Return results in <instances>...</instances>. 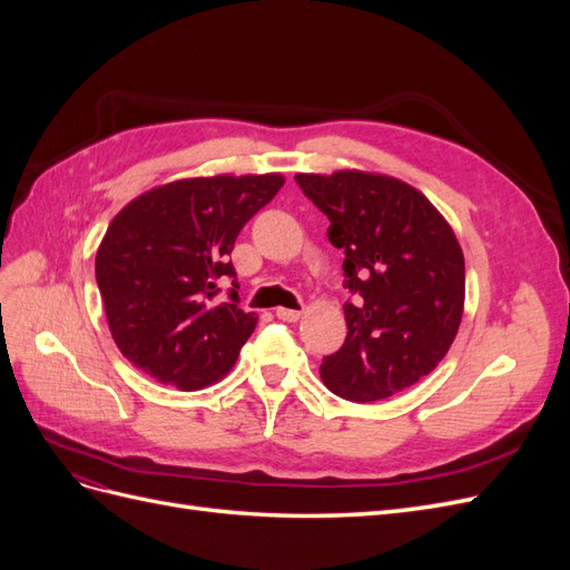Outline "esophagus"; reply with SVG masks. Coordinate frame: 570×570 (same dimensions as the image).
<instances>
[{"instance_id":"obj_1","label":"esophagus","mask_w":570,"mask_h":570,"mask_svg":"<svg viewBox=\"0 0 570 570\" xmlns=\"http://www.w3.org/2000/svg\"><path fill=\"white\" fill-rule=\"evenodd\" d=\"M275 316H278L281 321H287V323H295L302 318V312H297V308H285V306H278L275 308Z\"/></svg>"}]
</instances>
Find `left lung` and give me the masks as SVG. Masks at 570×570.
I'll return each mask as SVG.
<instances>
[{
	"mask_svg": "<svg viewBox=\"0 0 570 570\" xmlns=\"http://www.w3.org/2000/svg\"><path fill=\"white\" fill-rule=\"evenodd\" d=\"M295 180L331 220L356 299L344 302L347 340L325 356V387L352 402L416 385L450 352L465 299V266L446 218L409 183L344 168Z\"/></svg>",
	"mask_w": 570,
	"mask_h": 570,
	"instance_id": "8db88e82",
	"label": "left lung"
}]
</instances>
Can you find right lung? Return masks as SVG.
<instances>
[{"label": "right lung", "mask_w": 570, "mask_h": 570, "mask_svg": "<svg viewBox=\"0 0 570 570\" xmlns=\"http://www.w3.org/2000/svg\"><path fill=\"white\" fill-rule=\"evenodd\" d=\"M281 174L180 178L137 195L101 237L95 273L116 347L154 381L185 392L235 366L258 316L216 302L235 278L228 254ZM235 285V281H233Z\"/></svg>", "instance_id": "right-lung-1"}]
</instances>
